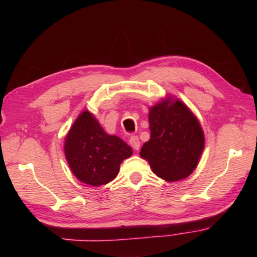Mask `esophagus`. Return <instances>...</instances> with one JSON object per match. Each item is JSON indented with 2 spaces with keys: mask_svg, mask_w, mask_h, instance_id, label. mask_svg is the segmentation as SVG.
Instances as JSON below:
<instances>
[{
  "mask_svg": "<svg viewBox=\"0 0 257 257\" xmlns=\"http://www.w3.org/2000/svg\"><path fill=\"white\" fill-rule=\"evenodd\" d=\"M129 144H130V146L133 147L134 150L138 151L140 149V140H139L137 136H133V137L129 139Z\"/></svg>",
  "mask_w": 257,
  "mask_h": 257,
  "instance_id": "34e87169",
  "label": "esophagus"
}]
</instances>
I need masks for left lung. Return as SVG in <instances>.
Listing matches in <instances>:
<instances>
[{
    "instance_id": "obj_1",
    "label": "left lung",
    "mask_w": 257,
    "mask_h": 257,
    "mask_svg": "<svg viewBox=\"0 0 257 257\" xmlns=\"http://www.w3.org/2000/svg\"><path fill=\"white\" fill-rule=\"evenodd\" d=\"M148 118L151 135L140 157L167 182L188 178L198 167L204 149L199 119L183 101L170 95L150 107Z\"/></svg>"
}]
</instances>
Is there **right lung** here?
<instances>
[{
    "label": "right lung",
    "instance_id": "obj_1",
    "mask_svg": "<svg viewBox=\"0 0 257 257\" xmlns=\"http://www.w3.org/2000/svg\"><path fill=\"white\" fill-rule=\"evenodd\" d=\"M70 170L80 182L99 187L118 176L120 163L132 157L133 149L114 135H108L88 110L76 118L64 144Z\"/></svg>",
    "mask_w": 257,
    "mask_h": 257
}]
</instances>
